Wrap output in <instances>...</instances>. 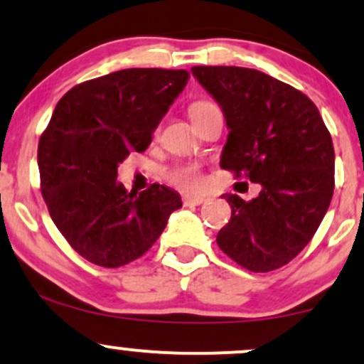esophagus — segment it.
<instances>
[{
  "label": "esophagus",
  "instance_id": "1",
  "mask_svg": "<svg viewBox=\"0 0 364 364\" xmlns=\"http://www.w3.org/2000/svg\"><path fill=\"white\" fill-rule=\"evenodd\" d=\"M208 198L205 196H200V195H186L185 198H183V202H185V205H202V203H205Z\"/></svg>",
  "mask_w": 364,
  "mask_h": 364
}]
</instances>
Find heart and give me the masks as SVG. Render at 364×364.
<instances>
[{
  "instance_id": "heart-1",
  "label": "heart",
  "mask_w": 364,
  "mask_h": 364,
  "mask_svg": "<svg viewBox=\"0 0 364 364\" xmlns=\"http://www.w3.org/2000/svg\"><path fill=\"white\" fill-rule=\"evenodd\" d=\"M210 106H214V104L207 101L193 102L190 106V116L193 118L195 114L205 111ZM164 178L173 185L183 188V190H198L203 185L202 169L196 162H176V164L164 169Z\"/></svg>"
}]
</instances>
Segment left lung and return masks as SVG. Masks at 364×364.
<instances>
[{
	"label": "left lung",
	"mask_w": 364,
	"mask_h": 364,
	"mask_svg": "<svg viewBox=\"0 0 364 364\" xmlns=\"http://www.w3.org/2000/svg\"><path fill=\"white\" fill-rule=\"evenodd\" d=\"M229 128L220 168L262 186L245 202L223 195L231 220L217 245L237 265L270 272L310 243L333 195V144L318 109L303 92L258 70L193 66Z\"/></svg>",
	"instance_id": "left-lung-1"
}]
</instances>
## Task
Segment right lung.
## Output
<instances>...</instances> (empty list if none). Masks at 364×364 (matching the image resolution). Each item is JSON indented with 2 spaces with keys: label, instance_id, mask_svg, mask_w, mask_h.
I'll return each mask as SVG.
<instances>
[{
  "label": "right lung",
  "instance_id": "add662e5",
  "mask_svg": "<svg viewBox=\"0 0 364 364\" xmlns=\"http://www.w3.org/2000/svg\"><path fill=\"white\" fill-rule=\"evenodd\" d=\"M190 78L186 70L128 68L83 82L54 107L37 149L41 191L53 223L80 257L116 269L162 235L181 196L154 183L127 191L118 166L144 152Z\"/></svg>",
  "mask_w": 364,
  "mask_h": 364
}]
</instances>
